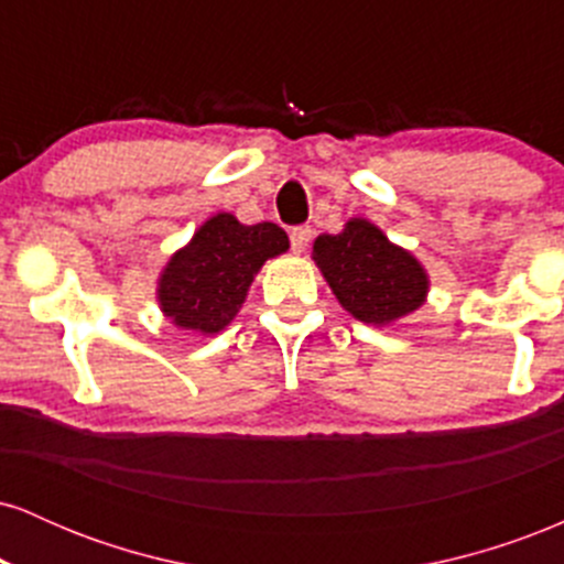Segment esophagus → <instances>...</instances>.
<instances>
[{
    "mask_svg": "<svg viewBox=\"0 0 564 564\" xmlns=\"http://www.w3.org/2000/svg\"><path fill=\"white\" fill-rule=\"evenodd\" d=\"M289 241L291 251H294V254H302L310 246V241H313V228H310V225H296V228H291L289 232Z\"/></svg>",
    "mask_w": 564,
    "mask_h": 564,
    "instance_id": "esophagus-1",
    "label": "esophagus"
}]
</instances>
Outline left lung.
I'll list each match as a JSON object with an SVG mask.
<instances>
[{"instance_id": "obj_1", "label": "left lung", "mask_w": 564, "mask_h": 564, "mask_svg": "<svg viewBox=\"0 0 564 564\" xmlns=\"http://www.w3.org/2000/svg\"><path fill=\"white\" fill-rule=\"evenodd\" d=\"M313 260L341 307L373 326H387L422 307L430 289L416 257L390 243L368 219H349L336 236L315 238Z\"/></svg>"}]
</instances>
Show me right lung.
<instances>
[{"mask_svg": "<svg viewBox=\"0 0 564 564\" xmlns=\"http://www.w3.org/2000/svg\"><path fill=\"white\" fill-rule=\"evenodd\" d=\"M286 249L289 236L273 223L241 225L228 212L215 215L166 262L159 278L161 310L187 332H223L241 310L257 270Z\"/></svg>", "mask_w": 564, "mask_h": 564, "instance_id": "add662e5", "label": "right lung"}]
</instances>
